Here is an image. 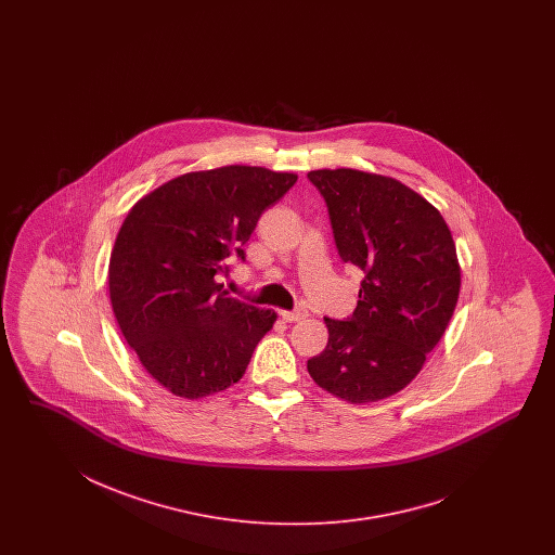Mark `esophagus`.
<instances>
[{
  "label": "esophagus",
  "instance_id": "34e87169",
  "mask_svg": "<svg viewBox=\"0 0 555 555\" xmlns=\"http://www.w3.org/2000/svg\"><path fill=\"white\" fill-rule=\"evenodd\" d=\"M281 318L283 320L288 321V323H295V321H301L307 318V309H293V311H281Z\"/></svg>",
  "mask_w": 555,
  "mask_h": 555
}]
</instances>
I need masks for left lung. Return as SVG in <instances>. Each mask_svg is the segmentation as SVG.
I'll use <instances>...</instances> for the list:
<instances>
[{
  "label": "left lung",
  "instance_id": "left-lung-1",
  "mask_svg": "<svg viewBox=\"0 0 555 555\" xmlns=\"http://www.w3.org/2000/svg\"><path fill=\"white\" fill-rule=\"evenodd\" d=\"M307 179L325 199L339 258L364 270L352 315L325 318L327 346L307 370L344 401L387 399L420 374L454 315L452 232L431 203L390 177L323 168Z\"/></svg>",
  "mask_w": 555,
  "mask_h": 555
}]
</instances>
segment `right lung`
<instances>
[{
	"label": "right lung",
	"mask_w": 555,
	"mask_h": 555,
	"mask_svg": "<svg viewBox=\"0 0 555 555\" xmlns=\"http://www.w3.org/2000/svg\"><path fill=\"white\" fill-rule=\"evenodd\" d=\"M297 183L262 167L186 172L130 209L109 258V299L119 330L154 380L202 399L237 383L272 309L230 297L219 276L260 216Z\"/></svg>",
	"instance_id": "1"
}]
</instances>
